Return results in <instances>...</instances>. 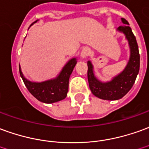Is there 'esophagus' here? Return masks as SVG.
Masks as SVG:
<instances>
[{
    "mask_svg": "<svg viewBox=\"0 0 149 149\" xmlns=\"http://www.w3.org/2000/svg\"><path fill=\"white\" fill-rule=\"evenodd\" d=\"M89 54H90V50H89V47H85L82 49L81 52V56L82 59H85Z\"/></svg>",
    "mask_w": 149,
    "mask_h": 149,
    "instance_id": "obj_1",
    "label": "esophagus"
}]
</instances>
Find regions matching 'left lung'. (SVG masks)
I'll list each match as a JSON object with an SVG mask.
<instances>
[{"label": "left lung", "mask_w": 149, "mask_h": 149, "mask_svg": "<svg viewBox=\"0 0 149 149\" xmlns=\"http://www.w3.org/2000/svg\"><path fill=\"white\" fill-rule=\"evenodd\" d=\"M124 25L117 31L123 33L130 47V58L124 70L114 77L111 81L102 82L94 76L92 63L88 61V81L89 89L94 96L104 100H118L129 92L135 83L140 70V53L136 37L129 26L127 21L121 18Z\"/></svg>", "instance_id": "8db88e82"}]
</instances>
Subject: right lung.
Listing matches in <instances>:
<instances>
[{
    "instance_id": "add662e5",
    "label": "right lung",
    "mask_w": 149,
    "mask_h": 149,
    "mask_svg": "<svg viewBox=\"0 0 149 149\" xmlns=\"http://www.w3.org/2000/svg\"><path fill=\"white\" fill-rule=\"evenodd\" d=\"M37 21H35V23ZM32 23L31 26H32ZM77 64V58H72L64 65L62 71L55 79L42 82H32L22 74L19 65L20 76L29 92L38 101L44 103H53L64 99L68 90V81Z\"/></svg>"
}]
</instances>
